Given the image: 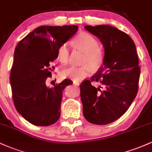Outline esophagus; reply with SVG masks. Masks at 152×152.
Wrapping results in <instances>:
<instances>
[{"label": "esophagus", "instance_id": "1", "mask_svg": "<svg viewBox=\"0 0 152 152\" xmlns=\"http://www.w3.org/2000/svg\"><path fill=\"white\" fill-rule=\"evenodd\" d=\"M73 83H74L75 86H79V83H78V82L74 81V82H73Z\"/></svg>", "mask_w": 152, "mask_h": 152}]
</instances>
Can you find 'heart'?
Returning a JSON list of instances; mask_svg holds the SVG:
<instances>
[{"mask_svg":"<svg viewBox=\"0 0 152 152\" xmlns=\"http://www.w3.org/2000/svg\"><path fill=\"white\" fill-rule=\"evenodd\" d=\"M75 48L84 52L82 64L79 67H71L62 72L64 78L74 81H79L91 76L94 70L102 66L104 59V52L98 45L96 38L86 32L78 34L73 40ZM57 58L62 64L66 65L69 59V49L66 44H62L57 49Z\"/></svg>","mask_w":152,"mask_h":152,"instance_id":"b5f03b06","label":"heart"}]
</instances>
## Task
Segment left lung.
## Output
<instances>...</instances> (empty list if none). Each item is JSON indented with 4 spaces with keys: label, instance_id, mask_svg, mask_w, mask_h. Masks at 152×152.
<instances>
[{
    "label": "left lung",
    "instance_id": "1",
    "mask_svg": "<svg viewBox=\"0 0 152 152\" xmlns=\"http://www.w3.org/2000/svg\"><path fill=\"white\" fill-rule=\"evenodd\" d=\"M105 48L103 65L80 84L83 116L90 123L107 125L123 115L137 94L140 67L136 47L125 32L110 25L85 26ZM93 82L98 85L93 86Z\"/></svg>",
    "mask_w": 152,
    "mask_h": 152
}]
</instances>
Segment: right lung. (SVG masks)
Returning <instances> with one entry per match:
<instances>
[{"label": "right lung", "instance_id": "add662e5", "mask_svg": "<svg viewBox=\"0 0 152 152\" xmlns=\"http://www.w3.org/2000/svg\"><path fill=\"white\" fill-rule=\"evenodd\" d=\"M76 25L41 26L19 42L10 75L12 100L25 120L37 126L52 125L60 118L62 92L73 83L64 79L47 87L57 49L77 32Z\"/></svg>", "mask_w": 152, "mask_h": 152}]
</instances>
